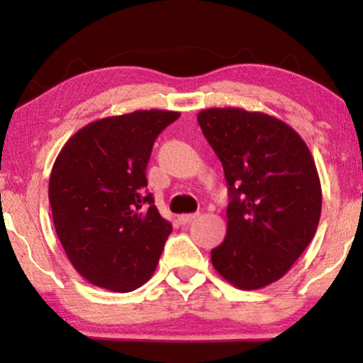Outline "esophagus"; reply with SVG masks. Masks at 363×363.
Returning a JSON list of instances; mask_svg holds the SVG:
<instances>
[{"mask_svg": "<svg viewBox=\"0 0 363 363\" xmlns=\"http://www.w3.org/2000/svg\"><path fill=\"white\" fill-rule=\"evenodd\" d=\"M196 218H198V213H185V215L178 216V221H180V225H188V223L196 220Z\"/></svg>", "mask_w": 363, "mask_h": 363, "instance_id": "1", "label": "esophagus"}]
</instances>
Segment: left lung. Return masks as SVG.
<instances>
[{
  "mask_svg": "<svg viewBox=\"0 0 363 363\" xmlns=\"http://www.w3.org/2000/svg\"><path fill=\"white\" fill-rule=\"evenodd\" d=\"M228 183L225 241L215 269L238 289L281 279L315 235L322 208L317 168L306 142L279 118L245 108L198 113Z\"/></svg>",
  "mask_w": 363,
  "mask_h": 363,
  "instance_id": "left-lung-1",
  "label": "left lung"
}]
</instances>
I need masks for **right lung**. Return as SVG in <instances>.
Listing matches in <instances>:
<instances>
[{"mask_svg": "<svg viewBox=\"0 0 363 363\" xmlns=\"http://www.w3.org/2000/svg\"><path fill=\"white\" fill-rule=\"evenodd\" d=\"M180 117L135 111L69 138L49 178L54 228L76 271L94 286L130 292L150 279L172 225L147 186L153 142Z\"/></svg>", "mask_w": 363, "mask_h": 363, "instance_id": "add662e5", "label": "right lung"}]
</instances>
